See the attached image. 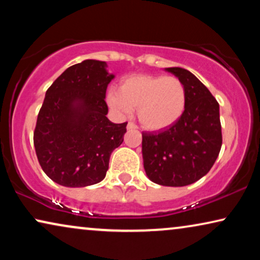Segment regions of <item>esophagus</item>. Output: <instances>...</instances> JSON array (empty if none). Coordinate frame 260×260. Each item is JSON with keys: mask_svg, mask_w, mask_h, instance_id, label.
I'll list each match as a JSON object with an SVG mask.
<instances>
[{"mask_svg": "<svg viewBox=\"0 0 260 260\" xmlns=\"http://www.w3.org/2000/svg\"><path fill=\"white\" fill-rule=\"evenodd\" d=\"M126 129L127 130H135V129H137V125L133 122H129V123H127V125H126Z\"/></svg>", "mask_w": 260, "mask_h": 260, "instance_id": "34e87169", "label": "esophagus"}]
</instances>
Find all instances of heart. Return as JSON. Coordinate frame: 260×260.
<instances>
[{"label":"heart","instance_id":"obj_1","mask_svg":"<svg viewBox=\"0 0 260 260\" xmlns=\"http://www.w3.org/2000/svg\"><path fill=\"white\" fill-rule=\"evenodd\" d=\"M108 103L116 111L137 110L144 129L157 131L175 124L186 108V90L179 78L136 74L125 78Z\"/></svg>","mask_w":260,"mask_h":260}]
</instances>
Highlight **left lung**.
<instances>
[{"mask_svg":"<svg viewBox=\"0 0 260 260\" xmlns=\"http://www.w3.org/2000/svg\"><path fill=\"white\" fill-rule=\"evenodd\" d=\"M166 71L184 85L186 108L172 126L142 133V154L152 182L182 187L205 176L218 158L222 144L219 103L189 71L181 67Z\"/></svg>","mask_w":260,"mask_h":260,"instance_id":"8db88e82","label":"left lung"}]
</instances>
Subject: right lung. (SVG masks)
Returning a JSON list of instances; mask_svg holds the SVG:
<instances>
[{
  "label": "right lung",
  "instance_id": "1",
  "mask_svg": "<svg viewBox=\"0 0 260 260\" xmlns=\"http://www.w3.org/2000/svg\"><path fill=\"white\" fill-rule=\"evenodd\" d=\"M105 61L71 66L46 92L34 130L39 163L65 187H86L104 179L111 152L122 144L126 122L108 119L106 88L115 76Z\"/></svg>",
  "mask_w": 260,
  "mask_h": 260
}]
</instances>
